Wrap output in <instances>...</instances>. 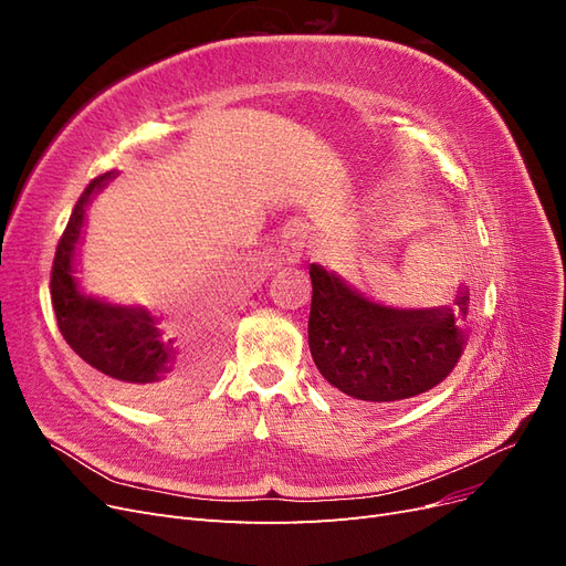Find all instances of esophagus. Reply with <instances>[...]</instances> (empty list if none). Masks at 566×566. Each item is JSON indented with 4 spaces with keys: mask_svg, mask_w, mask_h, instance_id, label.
I'll return each mask as SVG.
<instances>
[{
    "mask_svg": "<svg viewBox=\"0 0 566 566\" xmlns=\"http://www.w3.org/2000/svg\"><path fill=\"white\" fill-rule=\"evenodd\" d=\"M310 229L304 224H295L293 229H287L285 238H283V252L287 254L290 262H297L300 256L310 248Z\"/></svg>",
    "mask_w": 566,
    "mask_h": 566,
    "instance_id": "34e87169",
    "label": "esophagus"
}]
</instances>
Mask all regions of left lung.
Listing matches in <instances>:
<instances>
[{
    "label": "left lung",
    "mask_w": 566,
    "mask_h": 566,
    "mask_svg": "<svg viewBox=\"0 0 566 566\" xmlns=\"http://www.w3.org/2000/svg\"><path fill=\"white\" fill-rule=\"evenodd\" d=\"M310 349L321 375L356 401L418 397L455 368L465 347L470 287L453 306L391 310L312 264Z\"/></svg>",
    "instance_id": "left-lung-1"
}]
</instances>
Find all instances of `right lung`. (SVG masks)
<instances>
[{
    "label": "right lung",
    "instance_id": "obj_1",
    "mask_svg": "<svg viewBox=\"0 0 566 566\" xmlns=\"http://www.w3.org/2000/svg\"><path fill=\"white\" fill-rule=\"evenodd\" d=\"M113 177L115 172H106L92 179L75 202L51 266V302L63 339L82 361L108 375L127 397L153 401L175 382L167 380V373L175 364L172 339L160 337L148 312L113 306L82 295L73 279V256L84 224V208Z\"/></svg>",
    "mask_w": 566,
    "mask_h": 566
}]
</instances>
